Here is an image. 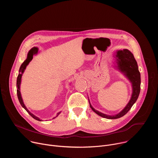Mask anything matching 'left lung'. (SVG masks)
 I'll list each match as a JSON object with an SVG mask.
<instances>
[{
	"label": "left lung",
	"instance_id": "left-lung-1",
	"mask_svg": "<svg viewBox=\"0 0 158 158\" xmlns=\"http://www.w3.org/2000/svg\"><path fill=\"white\" fill-rule=\"evenodd\" d=\"M116 56L118 57V64L119 69L125 73L132 84V94L131 99L125 108L116 116H110L104 114L98 110H96L90 104V107L99 116L110 119H114L124 116L130 110L133 104L137 101L141 89V75L138 70L136 60H135L133 54L127 49L118 51Z\"/></svg>",
	"mask_w": 158,
	"mask_h": 158
}]
</instances>
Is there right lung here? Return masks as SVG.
Segmentation results:
<instances>
[{"label": "right lung", "instance_id": "1", "mask_svg": "<svg viewBox=\"0 0 158 158\" xmlns=\"http://www.w3.org/2000/svg\"><path fill=\"white\" fill-rule=\"evenodd\" d=\"M37 48H32V49L29 52V53H28V54H27V57L26 60L23 63H22V65H20V69H19V73H20L19 74V75H18V76H17V97H18L19 101V102H20V104H21V106L26 109V110L28 112V113H29L34 119H35V120L41 121V120H40L39 118H38L37 117H36V116H35L34 114H32L31 113V112H30L28 110V109L26 108V107L25 106V105H24V102H23V101H22V97H21V95H20V90H19L20 84V82H21L22 75V74H23V73H24V70H25V69H26V66L28 65V64L30 62V61L32 59V58H33V55H34V54L37 53ZM59 114V113H57V116H58Z\"/></svg>", "mask_w": 158, "mask_h": 158}]
</instances>
